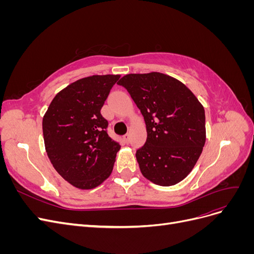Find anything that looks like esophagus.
Segmentation results:
<instances>
[{
    "mask_svg": "<svg viewBox=\"0 0 254 254\" xmlns=\"http://www.w3.org/2000/svg\"><path fill=\"white\" fill-rule=\"evenodd\" d=\"M123 140L125 141V143H129V140H130V134H125L124 136H123Z\"/></svg>",
    "mask_w": 254,
    "mask_h": 254,
    "instance_id": "34e87169",
    "label": "esophagus"
}]
</instances>
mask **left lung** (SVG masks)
I'll return each mask as SVG.
<instances>
[{
	"instance_id": "1",
	"label": "left lung",
	"mask_w": 254,
	"mask_h": 254,
	"mask_svg": "<svg viewBox=\"0 0 254 254\" xmlns=\"http://www.w3.org/2000/svg\"><path fill=\"white\" fill-rule=\"evenodd\" d=\"M141 110L147 139L135 157L142 175L161 187L182 181L205 143V114L186 84L159 72L127 74L118 82Z\"/></svg>"
}]
</instances>
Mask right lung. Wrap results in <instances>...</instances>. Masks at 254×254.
Masks as SVG:
<instances>
[{"mask_svg":"<svg viewBox=\"0 0 254 254\" xmlns=\"http://www.w3.org/2000/svg\"><path fill=\"white\" fill-rule=\"evenodd\" d=\"M120 75L76 80L53 98L42 121L44 146L57 173L73 187L91 190L111 175L121 146L107 132L101 109Z\"/></svg>","mask_w":254,"mask_h":254,"instance_id":"add662e5","label":"right lung"}]
</instances>
